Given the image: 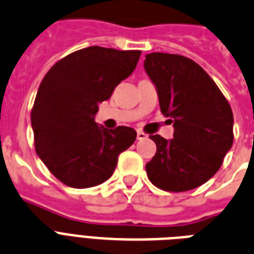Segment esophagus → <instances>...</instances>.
I'll return each instance as SVG.
<instances>
[{
	"label": "esophagus",
	"instance_id": "34e87169",
	"mask_svg": "<svg viewBox=\"0 0 254 254\" xmlns=\"http://www.w3.org/2000/svg\"><path fill=\"white\" fill-rule=\"evenodd\" d=\"M136 137H137V140H144V139H147V137H148V135H147L145 132H143V131H137Z\"/></svg>",
	"mask_w": 254,
	"mask_h": 254
}]
</instances>
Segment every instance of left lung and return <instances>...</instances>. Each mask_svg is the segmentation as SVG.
I'll list each match as a JSON object with an SVG mask.
<instances>
[{
  "label": "left lung",
  "mask_w": 254,
  "mask_h": 254,
  "mask_svg": "<svg viewBox=\"0 0 254 254\" xmlns=\"http://www.w3.org/2000/svg\"><path fill=\"white\" fill-rule=\"evenodd\" d=\"M144 68L158 88L159 105L174 123L171 140L149 135L156 154L145 164L149 182L168 192H184L208 182L233 144V113L215 80L194 61L151 53Z\"/></svg>",
  "instance_id": "8db88e82"
}]
</instances>
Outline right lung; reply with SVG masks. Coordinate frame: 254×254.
Wrapping results in <instances>:
<instances>
[{"mask_svg":"<svg viewBox=\"0 0 254 254\" xmlns=\"http://www.w3.org/2000/svg\"><path fill=\"white\" fill-rule=\"evenodd\" d=\"M140 50L100 46L80 49L60 60L39 84L31 109L34 147L60 182L90 188L114 174L118 156L136 139L131 127H98V103L135 70Z\"/></svg>","mask_w":254,"mask_h":254,"instance_id":"1","label":"right lung"}]
</instances>
